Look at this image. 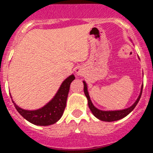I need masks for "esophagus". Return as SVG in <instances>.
Segmentation results:
<instances>
[{
  "instance_id": "34e87169",
  "label": "esophagus",
  "mask_w": 153,
  "mask_h": 153,
  "mask_svg": "<svg viewBox=\"0 0 153 153\" xmlns=\"http://www.w3.org/2000/svg\"><path fill=\"white\" fill-rule=\"evenodd\" d=\"M74 72L76 74H79V71H78V68H74Z\"/></svg>"
}]
</instances>
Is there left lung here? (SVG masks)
I'll list each match as a JSON object with an SVG mask.
<instances>
[{
	"mask_svg": "<svg viewBox=\"0 0 153 153\" xmlns=\"http://www.w3.org/2000/svg\"><path fill=\"white\" fill-rule=\"evenodd\" d=\"M74 79V74L65 79L53 98L39 109H23L13 100L10 92L9 94L14 106L24 118L36 126H48L56 123L62 116L66 106V99L70 90V85Z\"/></svg>",
	"mask_w": 153,
	"mask_h": 153,
	"instance_id": "1",
	"label": "left lung"
}]
</instances>
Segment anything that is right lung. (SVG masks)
<instances>
[{
    "label": "right lung",
    "mask_w": 153,
    "mask_h": 153,
    "mask_svg": "<svg viewBox=\"0 0 153 153\" xmlns=\"http://www.w3.org/2000/svg\"><path fill=\"white\" fill-rule=\"evenodd\" d=\"M130 41H132L131 39ZM83 85L84 94H85V95H86V97L87 98L89 108H90V109H91V112H92V114L94 115L95 117H97V118L101 120V121H108V122H111V121L121 120V118H123V117H125L126 116H127L129 113H131V112L133 111V109L135 108V106L138 103L139 100H140V96H141V93H142V88H141L140 94L138 96L137 99L135 101V102H134L131 106L128 107L127 109H121V110H102V109H98V108H96V107L94 105L93 103H92V102H91L90 95H89L87 84H86V82L85 81H83Z\"/></svg>",
    "instance_id": "obj_1"
}]
</instances>
